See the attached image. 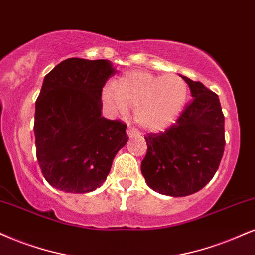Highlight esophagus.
Instances as JSON below:
<instances>
[{
    "label": "esophagus",
    "mask_w": 255,
    "mask_h": 255,
    "mask_svg": "<svg viewBox=\"0 0 255 255\" xmlns=\"http://www.w3.org/2000/svg\"><path fill=\"white\" fill-rule=\"evenodd\" d=\"M127 134H128V137H130V138L137 137V136H139V131L132 127H128L127 130Z\"/></svg>",
    "instance_id": "esophagus-1"
}]
</instances>
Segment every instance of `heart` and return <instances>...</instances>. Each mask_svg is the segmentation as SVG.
I'll return each instance as SVG.
<instances>
[{
	"instance_id": "obj_1",
	"label": "heart",
	"mask_w": 255,
	"mask_h": 255,
	"mask_svg": "<svg viewBox=\"0 0 255 255\" xmlns=\"http://www.w3.org/2000/svg\"><path fill=\"white\" fill-rule=\"evenodd\" d=\"M187 85L176 74L163 77L146 71H128L115 86L103 91L104 102L116 115L134 108V119L146 130H162L175 121L187 100Z\"/></svg>"
}]
</instances>
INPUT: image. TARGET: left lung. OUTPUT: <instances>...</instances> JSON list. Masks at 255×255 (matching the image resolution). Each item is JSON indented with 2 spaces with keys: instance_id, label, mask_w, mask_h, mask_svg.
<instances>
[{
  "instance_id": "obj_1",
  "label": "left lung",
  "mask_w": 255,
  "mask_h": 255,
  "mask_svg": "<svg viewBox=\"0 0 255 255\" xmlns=\"http://www.w3.org/2000/svg\"><path fill=\"white\" fill-rule=\"evenodd\" d=\"M193 98L164 132L146 134L140 170L147 185L168 196L202 189L218 170L225 150V117L218 94L180 75Z\"/></svg>"
}]
</instances>
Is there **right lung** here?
<instances>
[{"mask_svg": "<svg viewBox=\"0 0 255 255\" xmlns=\"http://www.w3.org/2000/svg\"><path fill=\"white\" fill-rule=\"evenodd\" d=\"M109 60L70 58L43 79L35 103V145L43 177L66 193L96 190L128 142L127 125L102 117Z\"/></svg>", "mask_w": 255, "mask_h": 255, "instance_id": "add662e5", "label": "right lung"}]
</instances>
